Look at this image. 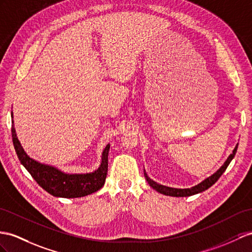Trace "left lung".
<instances>
[{"instance_id":"1","label":"left lung","mask_w":252,"mask_h":252,"mask_svg":"<svg viewBox=\"0 0 252 252\" xmlns=\"http://www.w3.org/2000/svg\"><path fill=\"white\" fill-rule=\"evenodd\" d=\"M237 147H238V144L235 146L233 152H232V154H230L227 160L224 162V164L214 173V175H212L211 177L206 178L204 181L199 183L196 186H192V188H190V189H173V188H168V186L160 185L157 182H154L153 180H151L149 177H148L146 171H145V178L153 189H156L157 191L163 193V195L171 196V197H189V196L196 195V193L202 192L208 189H210L213 184H215L217 182V180L221 177L222 173L225 171V169H227V167L229 166L231 160L233 159L235 153H236V150H237Z\"/></svg>"}]
</instances>
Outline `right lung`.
<instances>
[{
	"label": "right lung",
	"instance_id": "right-lung-1",
	"mask_svg": "<svg viewBox=\"0 0 252 252\" xmlns=\"http://www.w3.org/2000/svg\"><path fill=\"white\" fill-rule=\"evenodd\" d=\"M11 136L19 160L35 181L51 195L63 198H79L90 195L104 185L108 167L109 144L103 150L102 162L98 169L90 173L71 175V173L63 172L53 166L38 163L37 160L31 158L24 152L20 141L18 140L14 121L11 124Z\"/></svg>",
	"mask_w": 252,
	"mask_h": 252
}]
</instances>
